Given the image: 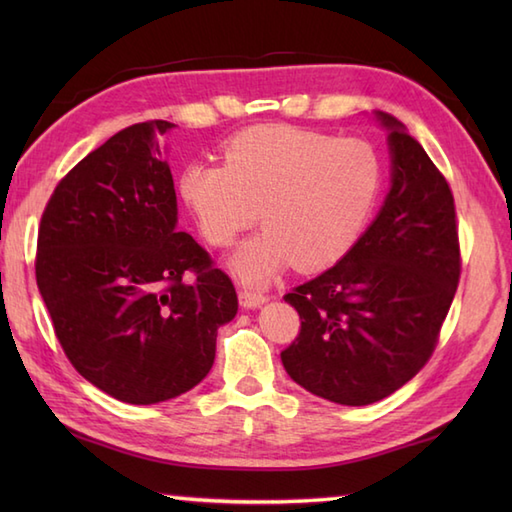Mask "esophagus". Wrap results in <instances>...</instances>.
Here are the masks:
<instances>
[{
	"label": "esophagus",
	"mask_w": 512,
	"mask_h": 512,
	"mask_svg": "<svg viewBox=\"0 0 512 512\" xmlns=\"http://www.w3.org/2000/svg\"><path fill=\"white\" fill-rule=\"evenodd\" d=\"M266 295L264 292H257V290H248V288H242L239 290V303H242V308H259L262 303H266Z\"/></svg>",
	"instance_id": "34e87169"
}]
</instances>
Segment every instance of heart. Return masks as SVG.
Listing matches in <instances>:
<instances>
[{
  "mask_svg": "<svg viewBox=\"0 0 512 512\" xmlns=\"http://www.w3.org/2000/svg\"><path fill=\"white\" fill-rule=\"evenodd\" d=\"M383 178V160L361 138L259 125L226 140L222 165L184 167L180 195L215 248L231 246L259 209L264 228L237 248L231 270L244 284H266L290 264L317 270L350 253Z\"/></svg>",
  "mask_w": 512,
  "mask_h": 512,
  "instance_id": "b5f03b06",
  "label": "heart"
}]
</instances>
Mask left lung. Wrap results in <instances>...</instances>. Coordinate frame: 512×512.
Wrapping results in <instances>:
<instances>
[{"instance_id": "8db88e82", "label": "left lung", "mask_w": 512, "mask_h": 512, "mask_svg": "<svg viewBox=\"0 0 512 512\" xmlns=\"http://www.w3.org/2000/svg\"><path fill=\"white\" fill-rule=\"evenodd\" d=\"M378 118L391 151L383 209L339 264L284 297L301 319L286 372L347 407L387 398L427 365L462 270L447 178L405 125Z\"/></svg>"}]
</instances>
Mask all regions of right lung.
Masks as SVG:
<instances>
[{"mask_svg": "<svg viewBox=\"0 0 512 512\" xmlns=\"http://www.w3.org/2000/svg\"><path fill=\"white\" fill-rule=\"evenodd\" d=\"M125 127L61 178L43 209L35 275L54 334L85 380L129 405L193 389L237 314L231 277L189 233L158 136Z\"/></svg>", "mask_w": 512, "mask_h": 512, "instance_id": "1", "label": "right lung"}]
</instances>
